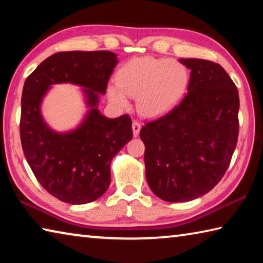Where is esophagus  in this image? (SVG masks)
<instances>
[{"instance_id":"esophagus-1","label":"esophagus","mask_w":263,"mask_h":263,"mask_svg":"<svg viewBox=\"0 0 263 263\" xmlns=\"http://www.w3.org/2000/svg\"><path fill=\"white\" fill-rule=\"evenodd\" d=\"M140 128H141V125H140V123L139 122H137V121H135L132 123V131H133V136L135 137H138V135H139V132H140Z\"/></svg>"}]
</instances>
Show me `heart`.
<instances>
[{"label": "heart", "instance_id": "heart-1", "mask_svg": "<svg viewBox=\"0 0 263 263\" xmlns=\"http://www.w3.org/2000/svg\"><path fill=\"white\" fill-rule=\"evenodd\" d=\"M117 84L106 88L115 106L125 109L130 97L137 96V106L146 117H160L179 104L189 83L184 65L164 58L141 57L126 62L116 75Z\"/></svg>", "mask_w": 263, "mask_h": 263}]
</instances>
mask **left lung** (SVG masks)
I'll return each mask as SVG.
<instances>
[{"label":"left lung","mask_w":263,"mask_h":263,"mask_svg":"<svg viewBox=\"0 0 263 263\" xmlns=\"http://www.w3.org/2000/svg\"><path fill=\"white\" fill-rule=\"evenodd\" d=\"M188 94L141 128L146 180L166 202H189L221 180L237 146L239 94L220 65L188 58Z\"/></svg>","instance_id":"obj_1"}]
</instances>
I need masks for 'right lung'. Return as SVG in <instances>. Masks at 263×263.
Instances as JSON below:
<instances>
[{
	"instance_id": "add662e5",
	"label": "right lung",
	"mask_w": 263,
	"mask_h": 263,
	"mask_svg": "<svg viewBox=\"0 0 263 263\" xmlns=\"http://www.w3.org/2000/svg\"><path fill=\"white\" fill-rule=\"evenodd\" d=\"M117 64V54L109 51L59 52L25 80L21 116L25 159L43 188L65 203L100 198L111 182V161L133 137L128 116L111 119L99 110ZM62 83L82 87L87 111L77 127L60 133L48 125L41 105L51 87Z\"/></svg>"
}]
</instances>
